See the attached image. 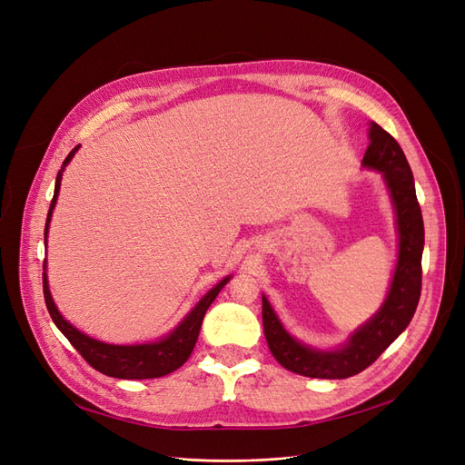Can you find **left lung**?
<instances>
[{"label": "left lung", "instance_id": "8db88e82", "mask_svg": "<svg viewBox=\"0 0 465 465\" xmlns=\"http://www.w3.org/2000/svg\"><path fill=\"white\" fill-rule=\"evenodd\" d=\"M370 144L362 158L368 170L381 173L395 210L399 232L397 265L385 302L372 319L336 349H317L290 336L263 295V330L272 357L290 372L307 378L343 380L372 364L411 324L421 292L423 219L414 175L401 144L376 122L368 129Z\"/></svg>", "mask_w": 465, "mask_h": 465}]
</instances>
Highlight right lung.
<instances>
[{"mask_svg": "<svg viewBox=\"0 0 465 465\" xmlns=\"http://www.w3.org/2000/svg\"><path fill=\"white\" fill-rule=\"evenodd\" d=\"M78 148H72L66 160L63 162V168L57 175V181H54V194L51 200V208L47 213V223H45V244H47V232H49V223L51 215L54 210V203H57V196L61 191V179L63 172L74 154L78 153ZM47 263H44V297H45V305L51 314L53 322L57 324V328L64 333L66 340L74 345L80 355L93 366L99 370L101 374L110 376V378H118V380H151V378H162L172 374L173 370L181 368L187 359L191 357V352L196 345L200 326L203 321V314H206L208 307L213 303L217 293L223 290L229 281L231 274L219 281L202 300L184 314V319L168 333L156 341L151 343H137V345H114V343H104L95 338H89L87 333L80 331L76 326H72L68 321H64L63 314L59 312L57 305H54L51 292H49V282H47Z\"/></svg>", "mask_w": 465, "mask_h": 465, "instance_id": "right-lung-1", "label": "right lung"}]
</instances>
